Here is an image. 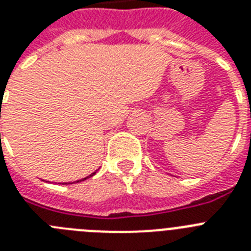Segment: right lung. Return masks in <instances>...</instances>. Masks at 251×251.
<instances>
[{
  "label": "right lung",
  "instance_id": "obj_1",
  "mask_svg": "<svg viewBox=\"0 0 251 251\" xmlns=\"http://www.w3.org/2000/svg\"><path fill=\"white\" fill-rule=\"evenodd\" d=\"M96 173V171H95ZM95 173H93V174H90L89 176H86V177H83V179H81V180H77V183H80V181H83V180H86L87 177H91V176H94V175H95ZM63 184H67V183H63ZM71 184V183H70Z\"/></svg>",
  "mask_w": 251,
  "mask_h": 251
}]
</instances>
